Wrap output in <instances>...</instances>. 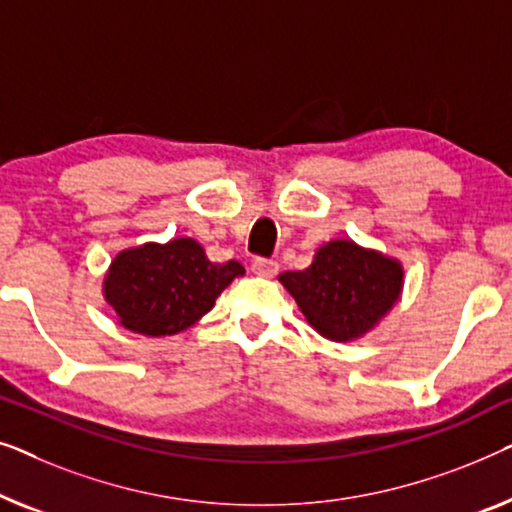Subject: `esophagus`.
Returning a JSON list of instances; mask_svg holds the SVG:
<instances>
[{"mask_svg": "<svg viewBox=\"0 0 512 512\" xmlns=\"http://www.w3.org/2000/svg\"><path fill=\"white\" fill-rule=\"evenodd\" d=\"M253 273L262 278H273L278 273V262H273V259H264V257H257L253 262Z\"/></svg>", "mask_w": 512, "mask_h": 512, "instance_id": "obj_1", "label": "esophagus"}]
</instances>
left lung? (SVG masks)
Masks as SVG:
<instances>
[{
    "label": "left lung",
    "instance_id": "8db88e82",
    "mask_svg": "<svg viewBox=\"0 0 512 512\" xmlns=\"http://www.w3.org/2000/svg\"><path fill=\"white\" fill-rule=\"evenodd\" d=\"M315 331L329 341L362 338L397 304L403 290L399 259L334 239L318 248L304 271L278 276Z\"/></svg>",
    "mask_w": 512,
    "mask_h": 512
}]
</instances>
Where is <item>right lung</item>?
<instances>
[{"instance_id":"add662e5","label":"right lung","mask_w":512,"mask_h":512,"mask_svg":"<svg viewBox=\"0 0 512 512\" xmlns=\"http://www.w3.org/2000/svg\"><path fill=\"white\" fill-rule=\"evenodd\" d=\"M243 273L236 259L215 264L201 243L185 236L122 250L106 271L102 292L118 325L150 338L174 336L204 318Z\"/></svg>"}]
</instances>
